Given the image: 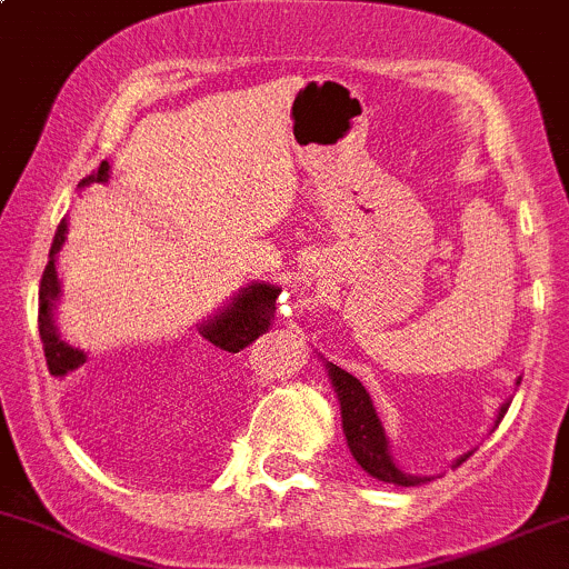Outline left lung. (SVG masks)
Returning <instances> with one entry per match:
<instances>
[{"instance_id": "8db88e82", "label": "left lung", "mask_w": 569, "mask_h": 569, "mask_svg": "<svg viewBox=\"0 0 569 569\" xmlns=\"http://www.w3.org/2000/svg\"><path fill=\"white\" fill-rule=\"evenodd\" d=\"M327 365L329 380H332L337 399H340V413H342V432H346L348 448H351L353 459L359 461L361 470L367 476L383 480V483H395V486H421L427 480H432L429 476H413V472H405L402 467L395 461V453H391L389 437H386L383 423L372 408V399L367 395V389L361 386L359 378H353L351 372H346L342 367L332 365V361H323ZM521 380H516V386ZM508 405L502 402V408L497 410L495 427L502 421V416L508 413ZM472 451L461 453V457L453 461L451 467H459L461 461L470 459Z\"/></svg>"}]
</instances>
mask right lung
<instances>
[{
  "mask_svg": "<svg viewBox=\"0 0 569 569\" xmlns=\"http://www.w3.org/2000/svg\"><path fill=\"white\" fill-rule=\"evenodd\" d=\"M110 178V164L102 161L99 170L89 174V178L80 183L89 186L97 180V183H104ZM67 242V221L59 223L53 237L51 253H48V267L42 272L40 280V337L42 348H46V361L51 376H67V372L78 370L89 356L80 348L70 346L56 327V302L61 297V280L59 272H56V253L61 251V246ZM280 289L274 283H264V280H253L246 289L237 291L234 297H229V302L223 308H218L208 321H202L197 327L199 342L208 348H218V351L237 353L246 346H251L259 335H264L267 329L272 327L274 321V299H278Z\"/></svg>",
  "mask_w": 569,
  "mask_h": 569,
  "instance_id": "right-lung-1",
  "label": "right lung"
}]
</instances>
